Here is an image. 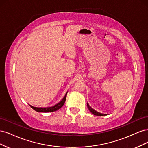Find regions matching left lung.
<instances>
[{"label": "left lung", "mask_w": 148, "mask_h": 148, "mask_svg": "<svg viewBox=\"0 0 148 148\" xmlns=\"http://www.w3.org/2000/svg\"><path fill=\"white\" fill-rule=\"evenodd\" d=\"M87 106H88V108L89 109V110L91 112L94 114L95 115H97V116H102V115H105V114H101L99 112H98L96 111L95 109H93L92 107H91L90 106H89L88 104H87Z\"/></svg>", "instance_id": "obj_1"}]
</instances>
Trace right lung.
<instances>
[{"instance_id": "right-lung-1", "label": "right lung", "mask_w": 148, "mask_h": 148, "mask_svg": "<svg viewBox=\"0 0 148 148\" xmlns=\"http://www.w3.org/2000/svg\"><path fill=\"white\" fill-rule=\"evenodd\" d=\"M66 95H67V92L65 94V95L63 99H62L59 102H58L57 104H55L54 106H52L51 107H36L32 106H30L31 108L33 109L36 112H54L57 110L58 109H59L64 106L66 100Z\"/></svg>"}]
</instances>
